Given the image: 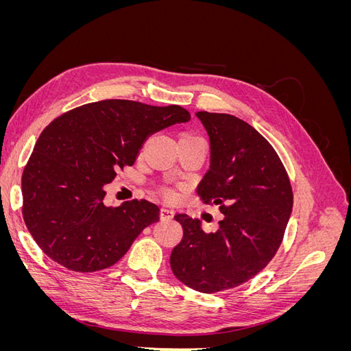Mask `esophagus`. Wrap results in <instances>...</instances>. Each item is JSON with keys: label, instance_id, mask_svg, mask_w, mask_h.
Returning a JSON list of instances; mask_svg holds the SVG:
<instances>
[{"label": "esophagus", "instance_id": "34e87169", "mask_svg": "<svg viewBox=\"0 0 351 351\" xmlns=\"http://www.w3.org/2000/svg\"><path fill=\"white\" fill-rule=\"evenodd\" d=\"M174 218V210L169 208H161V219L167 221V219H173Z\"/></svg>", "mask_w": 351, "mask_h": 351}]
</instances>
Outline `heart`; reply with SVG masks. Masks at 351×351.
<instances>
[{
    "mask_svg": "<svg viewBox=\"0 0 351 351\" xmlns=\"http://www.w3.org/2000/svg\"><path fill=\"white\" fill-rule=\"evenodd\" d=\"M165 195H167V196H171V192H165Z\"/></svg>",
    "mask_w": 351,
    "mask_h": 351,
    "instance_id": "obj_1",
    "label": "heart"
}]
</instances>
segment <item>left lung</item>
<instances>
[{"label":"left lung","mask_w":351,"mask_h":351,"mask_svg":"<svg viewBox=\"0 0 351 351\" xmlns=\"http://www.w3.org/2000/svg\"><path fill=\"white\" fill-rule=\"evenodd\" d=\"M209 136L210 162L197 184L205 204L219 205V228L205 232L197 218L177 214L183 239L171 253V269L190 289H234L275 256L293 210L289 176L271 143L230 114L199 111Z\"/></svg>","instance_id":"1"}]
</instances>
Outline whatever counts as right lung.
Wrapping results in <instances>:
<instances>
[{
  "mask_svg": "<svg viewBox=\"0 0 351 351\" xmlns=\"http://www.w3.org/2000/svg\"><path fill=\"white\" fill-rule=\"evenodd\" d=\"M192 117L180 105L105 99L60 115L40 133L22 177L23 218L47 256L71 271L119 262L159 221L149 200L107 206L104 186L133 165L151 134Z\"/></svg>",
  "mask_w": 351,
  "mask_h": 351,
  "instance_id": "right-lung-1",
  "label": "right lung"
}]
</instances>
